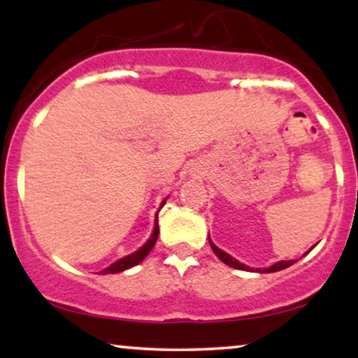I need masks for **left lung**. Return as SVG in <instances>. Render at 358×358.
<instances>
[{
  "label": "left lung",
  "instance_id": "1",
  "mask_svg": "<svg viewBox=\"0 0 358 358\" xmlns=\"http://www.w3.org/2000/svg\"><path fill=\"white\" fill-rule=\"evenodd\" d=\"M208 241H210V236H208ZM210 246H212V249H213V252L217 254V257L220 259V261L222 262H224L227 264V266H229V267H234V268H239V271H252V268H249L248 266H244V264H241V262H238L236 259H233L231 256H229V254H227V252H223L222 249H218L217 246H215V244L210 241ZM295 262V261H280V262H277V264H273V266H271V267H267V268H259L257 272H264V273H271V272H277V271H283V268H287V267H290L292 264Z\"/></svg>",
  "mask_w": 358,
  "mask_h": 358
}]
</instances>
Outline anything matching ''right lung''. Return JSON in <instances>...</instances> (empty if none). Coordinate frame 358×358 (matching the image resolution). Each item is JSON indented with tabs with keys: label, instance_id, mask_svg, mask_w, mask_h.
Masks as SVG:
<instances>
[{
	"label": "right lung",
	"instance_id": "1",
	"mask_svg": "<svg viewBox=\"0 0 358 358\" xmlns=\"http://www.w3.org/2000/svg\"><path fill=\"white\" fill-rule=\"evenodd\" d=\"M164 203H166V200H164L163 203H161V207H163ZM158 234H159V227H158V220H156L153 233H151V236H150L148 241H146L143 246L138 249V251H135L134 254H129V256L122 257V259H119V261H115L114 264H110L109 267H106L104 271H101V273L122 272V271H125V268H130V267L136 266V264H140L146 256H148V252L151 251V249H153L156 239H158Z\"/></svg>",
	"mask_w": 358,
	"mask_h": 358
}]
</instances>
